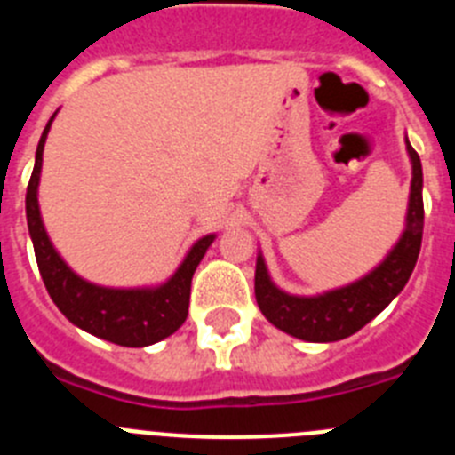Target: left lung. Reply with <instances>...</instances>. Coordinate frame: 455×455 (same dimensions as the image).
<instances>
[{
	"label": "left lung",
	"instance_id": "8db88e82",
	"mask_svg": "<svg viewBox=\"0 0 455 455\" xmlns=\"http://www.w3.org/2000/svg\"><path fill=\"white\" fill-rule=\"evenodd\" d=\"M408 155L412 162V184L405 230L385 262L373 268L363 280L335 289L323 296L300 299L280 291L271 283L267 264L257 257L255 268V299L262 315L275 328L287 335L305 341H337L353 335L378 316L394 300V296L405 287L410 273L415 268L424 235V198H421V162L415 148L408 143Z\"/></svg>",
	"mask_w": 455,
	"mask_h": 455
}]
</instances>
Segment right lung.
I'll use <instances>...</instances> for the list:
<instances>
[{"instance_id":"1","label":"right lung","mask_w":455,"mask_h":455,"mask_svg":"<svg viewBox=\"0 0 455 455\" xmlns=\"http://www.w3.org/2000/svg\"><path fill=\"white\" fill-rule=\"evenodd\" d=\"M54 116L40 136L36 166L31 172L29 187H27V223H29V235L34 241L36 262H38L43 283H45L47 293L52 296L56 307L82 331L114 341L118 347H150L155 341L172 335L187 321L193 271L204 257L207 248L212 246L214 235L196 241L175 275L156 289H107L75 275L50 243L38 209L43 148H45L47 132H50Z\"/></svg>"}]
</instances>
